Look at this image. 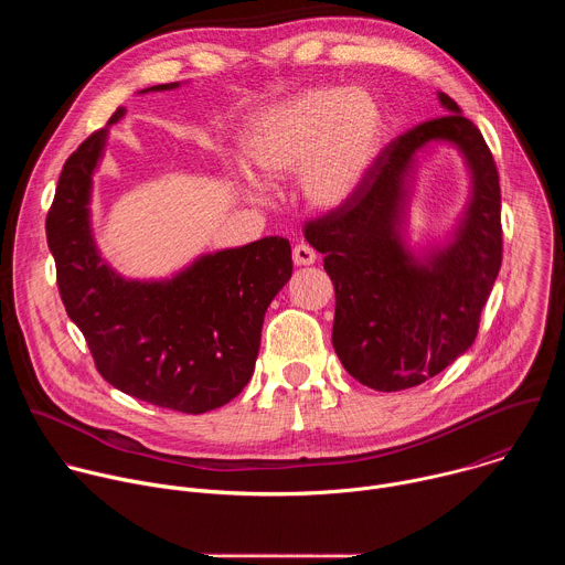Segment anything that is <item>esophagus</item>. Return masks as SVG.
<instances>
[{
  "mask_svg": "<svg viewBox=\"0 0 565 565\" xmlns=\"http://www.w3.org/2000/svg\"><path fill=\"white\" fill-rule=\"evenodd\" d=\"M315 259H317V255H315V250H312L310 246L297 244V246L292 248V262H295V266H310V264H315Z\"/></svg>",
  "mask_w": 565,
  "mask_h": 565,
  "instance_id": "esophagus-1",
  "label": "esophagus"
}]
</instances>
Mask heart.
Returning <instances> with one entry per match:
<instances>
[{"mask_svg": "<svg viewBox=\"0 0 565 565\" xmlns=\"http://www.w3.org/2000/svg\"><path fill=\"white\" fill-rule=\"evenodd\" d=\"M382 136V109L362 89L315 87L253 116L241 153L266 181L299 177L317 210L344 205L364 181Z\"/></svg>", "mask_w": 565, "mask_h": 565, "instance_id": "1", "label": "heart"}]
</instances>
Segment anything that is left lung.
Listing matches in <instances>:
<instances>
[{"instance_id":"obj_1","label":"left lung","mask_w":565,"mask_h":565,"mask_svg":"<svg viewBox=\"0 0 565 565\" xmlns=\"http://www.w3.org/2000/svg\"><path fill=\"white\" fill-rule=\"evenodd\" d=\"M391 140L355 194L303 223L335 288L333 347L344 369L375 391L423 384L476 340L503 259L501 185L494 156L458 105ZM431 139L454 141L472 170V203L457 238L425 263L398 238V210L413 156Z\"/></svg>"}]
</instances>
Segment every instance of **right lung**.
Returning a JSON list of instances; mask_svg holds the SVG:
<instances>
[{
	"instance_id": "obj_1",
	"label": "right lung",
	"mask_w": 565,
	"mask_h": 565,
	"mask_svg": "<svg viewBox=\"0 0 565 565\" xmlns=\"http://www.w3.org/2000/svg\"><path fill=\"white\" fill-rule=\"evenodd\" d=\"M120 116L122 109L109 125ZM105 136L107 129L94 131L66 158L46 214L66 315L118 391L194 416L223 407L250 382L264 315L292 275L288 238L264 236L205 255L170 281H125L100 259L89 230L92 174Z\"/></svg>"
}]
</instances>
